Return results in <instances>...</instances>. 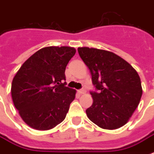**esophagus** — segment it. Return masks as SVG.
<instances>
[{
    "mask_svg": "<svg viewBox=\"0 0 154 154\" xmlns=\"http://www.w3.org/2000/svg\"><path fill=\"white\" fill-rule=\"evenodd\" d=\"M78 92H79V94H85V92H86V91H85V89H80V90Z\"/></svg>",
    "mask_w": 154,
    "mask_h": 154,
    "instance_id": "obj_1",
    "label": "esophagus"
}]
</instances>
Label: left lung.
I'll return each instance as SVG.
<instances>
[{"mask_svg": "<svg viewBox=\"0 0 154 154\" xmlns=\"http://www.w3.org/2000/svg\"><path fill=\"white\" fill-rule=\"evenodd\" d=\"M80 57L88 66L96 91L90 92L93 105L87 117L105 129L125 125L139 105L142 95L141 79L126 60L103 49L78 48Z\"/></svg>", "mask_w": 154, "mask_h": 154, "instance_id": "obj_1", "label": "left lung"}]
</instances>
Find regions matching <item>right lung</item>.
<instances>
[{
  "label": "right lung",
  "mask_w": 154,
  "mask_h": 154,
  "mask_svg": "<svg viewBox=\"0 0 154 154\" xmlns=\"http://www.w3.org/2000/svg\"><path fill=\"white\" fill-rule=\"evenodd\" d=\"M76 49L42 48L21 65L13 77L11 94L22 120L31 128L48 130L66 117L76 90L65 86V68Z\"/></svg>",
  "instance_id": "obj_1"
}]
</instances>
